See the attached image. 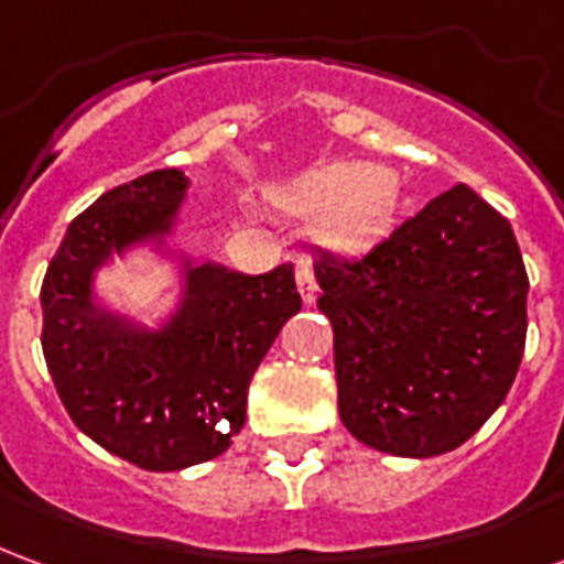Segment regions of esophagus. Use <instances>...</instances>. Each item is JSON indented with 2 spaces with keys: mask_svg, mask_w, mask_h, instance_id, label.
<instances>
[{
  "mask_svg": "<svg viewBox=\"0 0 564 564\" xmlns=\"http://www.w3.org/2000/svg\"><path fill=\"white\" fill-rule=\"evenodd\" d=\"M295 283H299V293L305 299V305H311L317 299V278H314V269L307 262L295 269Z\"/></svg>",
  "mask_w": 564,
  "mask_h": 564,
  "instance_id": "obj_1",
  "label": "esophagus"
}]
</instances>
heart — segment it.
<instances>
[{"label":"heart","instance_id":"b5f03b06","mask_svg":"<svg viewBox=\"0 0 564 564\" xmlns=\"http://www.w3.org/2000/svg\"><path fill=\"white\" fill-rule=\"evenodd\" d=\"M281 202L299 214H319L317 235L326 245L356 247L378 232L387 217L390 177L375 165L344 162L281 189Z\"/></svg>","mask_w":564,"mask_h":564}]
</instances>
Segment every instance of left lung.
Here are the masks:
<instances>
[{"mask_svg":"<svg viewBox=\"0 0 564 564\" xmlns=\"http://www.w3.org/2000/svg\"><path fill=\"white\" fill-rule=\"evenodd\" d=\"M314 274L356 441L429 459L505 402L525 350L529 274L510 223L471 186H449L362 257L317 253Z\"/></svg>","mask_w":564,"mask_h":564,"instance_id":"left-lung-1","label":"left lung"}]
</instances>
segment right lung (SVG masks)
I'll return each mask as SVG.
<instances>
[{
  "label": "right lung",
  "instance_id": "right-lung-1",
  "mask_svg": "<svg viewBox=\"0 0 564 564\" xmlns=\"http://www.w3.org/2000/svg\"><path fill=\"white\" fill-rule=\"evenodd\" d=\"M186 177L141 174L78 214L42 283V350L72 423L144 471L220 456L247 416V387L283 323L299 314L293 265L241 274L186 265V295L160 332L93 302V271L111 253L172 229Z\"/></svg>",
  "mask_w": 564,
  "mask_h": 564
}]
</instances>
